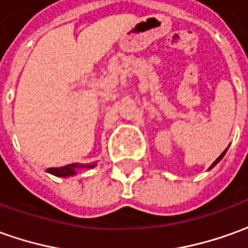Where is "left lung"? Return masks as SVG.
I'll return each mask as SVG.
<instances>
[{
    "label": "left lung",
    "mask_w": 248,
    "mask_h": 248,
    "mask_svg": "<svg viewBox=\"0 0 248 248\" xmlns=\"http://www.w3.org/2000/svg\"><path fill=\"white\" fill-rule=\"evenodd\" d=\"M226 151H227V149H226V150H224L223 153H222V154H220V155H219L218 158H217V159H215V162H214L213 165H211V166L208 167V170H211V169H213V167L215 166V165H217V163H218V162L220 161V159H222V158H223V156H224V154H226Z\"/></svg>",
    "instance_id": "1"
}]
</instances>
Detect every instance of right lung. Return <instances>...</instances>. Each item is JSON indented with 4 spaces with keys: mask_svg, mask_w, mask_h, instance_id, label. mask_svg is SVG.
<instances>
[{
    "mask_svg": "<svg viewBox=\"0 0 248 248\" xmlns=\"http://www.w3.org/2000/svg\"><path fill=\"white\" fill-rule=\"evenodd\" d=\"M95 166H97L95 163H93V165H90V163H86V165H83V163H71V165H67V166L63 167H51V169H47L46 171L56 175V177L67 178L76 175L78 170H82V169L89 170V169H93Z\"/></svg>",
    "mask_w": 248,
    "mask_h": 248,
    "instance_id": "add662e5",
    "label": "right lung"
}]
</instances>
